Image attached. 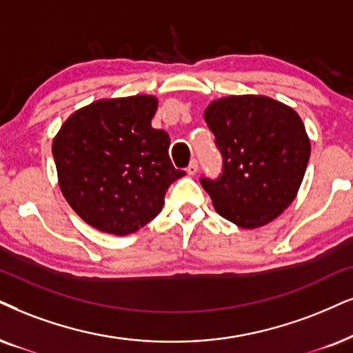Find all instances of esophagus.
Here are the masks:
<instances>
[{"label":"esophagus","mask_w":353,"mask_h":353,"mask_svg":"<svg viewBox=\"0 0 353 353\" xmlns=\"http://www.w3.org/2000/svg\"><path fill=\"white\" fill-rule=\"evenodd\" d=\"M197 171H199V163H197V159H192L189 166H187V172H189L190 176H194V174L197 172Z\"/></svg>","instance_id":"obj_1"}]
</instances>
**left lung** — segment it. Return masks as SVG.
I'll return each mask as SVG.
<instances>
[{"instance_id": "obj_1", "label": "left lung", "mask_w": 353, "mask_h": 353, "mask_svg": "<svg viewBox=\"0 0 353 353\" xmlns=\"http://www.w3.org/2000/svg\"><path fill=\"white\" fill-rule=\"evenodd\" d=\"M205 122L223 169L200 184L218 215L248 230L275 220L296 197L310 161L300 115L265 96H230L207 107Z\"/></svg>"}]
</instances>
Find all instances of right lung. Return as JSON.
Here are the masks:
<instances>
[{"label": "right lung", "instance_id": "right-lung-1", "mask_svg": "<svg viewBox=\"0 0 353 353\" xmlns=\"http://www.w3.org/2000/svg\"><path fill=\"white\" fill-rule=\"evenodd\" d=\"M153 96L102 99L74 112L52 145L66 202L88 225L130 234L158 216L184 171L172 166L169 135L151 127Z\"/></svg>", "mask_w": 353, "mask_h": 353}]
</instances>
